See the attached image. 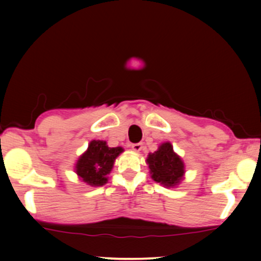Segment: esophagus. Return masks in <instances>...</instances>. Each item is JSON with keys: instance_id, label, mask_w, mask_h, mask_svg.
Instances as JSON below:
<instances>
[{"instance_id": "1", "label": "esophagus", "mask_w": 261, "mask_h": 261, "mask_svg": "<svg viewBox=\"0 0 261 261\" xmlns=\"http://www.w3.org/2000/svg\"><path fill=\"white\" fill-rule=\"evenodd\" d=\"M131 148H133L134 151L139 152L142 149V143H133V145H131Z\"/></svg>"}]
</instances>
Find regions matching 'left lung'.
I'll list each match as a JSON object with an SVG mask.
<instances>
[{
	"label": "left lung",
	"mask_w": 261,
	"mask_h": 261,
	"mask_svg": "<svg viewBox=\"0 0 261 261\" xmlns=\"http://www.w3.org/2000/svg\"><path fill=\"white\" fill-rule=\"evenodd\" d=\"M147 163L152 179L168 188L178 184L184 175V163L169 142L162 143L157 151L149 153Z\"/></svg>",
	"instance_id": "left-lung-1"
}]
</instances>
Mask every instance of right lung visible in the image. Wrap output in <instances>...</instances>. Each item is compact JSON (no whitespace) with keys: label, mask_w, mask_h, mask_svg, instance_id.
<instances>
[{"label":"right lung","mask_w":261,"mask_h":261,"mask_svg":"<svg viewBox=\"0 0 261 261\" xmlns=\"http://www.w3.org/2000/svg\"><path fill=\"white\" fill-rule=\"evenodd\" d=\"M122 152L121 147H108L106 141L93 140L88 149L80 157L76 173L83 181L92 187H100L108 180L115 158Z\"/></svg>","instance_id":"1"}]
</instances>
